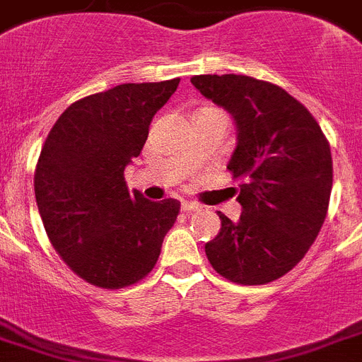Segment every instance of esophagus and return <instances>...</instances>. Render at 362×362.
<instances>
[{
  "label": "esophagus",
  "instance_id": "obj_1",
  "mask_svg": "<svg viewBox=\"0 0 362 362\" xmlns=\"http://www.w3.org/2000/svg\"><path fill=\"white\" fill-rule=\"evenodd\" d=\"M202 209V205L196 202H181V211H185V213H190V211H199Z\"/></svg>",
  "mask_w": 362,
  "mask_h": 362
}]
</instances>
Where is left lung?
<instances>
[{
    "mask_svg": "<svg viewBox=\"0 0 362 362\" xmlns=\"http://www.w3.org/2000/svg\"><path fill=\"white\" fill-rule=\"evenodd\" d=\"M190 83L237 125L228 168L242 179V214L233 222L218 213L222 228L205 244L209 262L233 283L276 281L303 259L322 229L333 187L329 142L281 86L235 74L196 76Z\"/></svg>",
    "mask_w": 362,
    "mask_h": 362,
    "instance_id": "8db88e82",
    "label": "left lung"
}]
</instances>
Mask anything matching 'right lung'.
<instances>
[{"instance_id":"1","label":"right lung","mask_w":362,"mask_h":362,"mask_svg":"<svg viewBox=\"0 0 362 362\" xmlns=\"http://www.w3.org/2000/svg\"><path fill=\"white\" fill-rule=\"evenodd\" d=\"M179 79L124 83L71 103L47 134L35 196L57 253L85 281L122 288L148 276L179 214L177 199L149 202L124 170Z\"/></svg>"}]
</instances>
